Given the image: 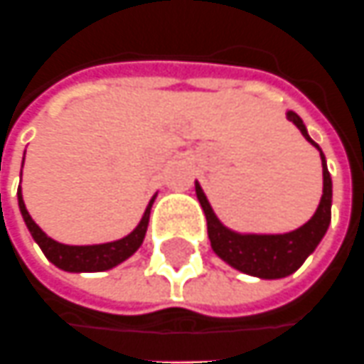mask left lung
Returning a JSON list of instances; mask_svg holds the SVG:
<instances>
[{"label":"left lung","instance_id":"obj_1","mask_svg":"<svg viewBox=\"0 0 364 364\" xmlns=\"http://www.w3.org/2000/svg\"><path fill=\"white\" fill-rule=\"evenodd\" d=\"M287 119L301 130L303 136L309 140L315 149H319V144L307 134V129H305L303 120L299 119V114L289 110ZM321 164H323V196H321L319 208L307 224L301 225L299 230H293L289 234H235V232L220 224V220L215 218L212 208L208 204L202 188H200V184H196V196L202 204L204 214H206L208 237H210V244L214 247L215 254L235 269L255 275V277H262V279H279V277L297 272L301 267V263L307 259V255L313 254V250L319 245L331 222L333 184H331V174L327 170V162H325L323 152H321Z\"/></svg>","mask_w":364,"mask_h":364}]
</instances>
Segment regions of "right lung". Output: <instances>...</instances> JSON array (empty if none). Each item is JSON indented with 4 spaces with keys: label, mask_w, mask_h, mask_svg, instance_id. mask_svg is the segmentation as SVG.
<instances>
[{
    "label": "right lung",
    "mask_w": 364,
    "mask_h": 364,
    "mask_svg": "<svg viewBox=\"0 0 364 364\" xmlns=\"http://www.w3.org/2000/svg\"><path fill=\"white\" fill-rule=\"evenodd\" d=\"M17 200H19L21 215H23L25 224L29 228L33 240L43 250L47 259L55 263L57 267L65 269V272H105V269H110V267L119 265L120 262H124L127 257H130L139 250L142 240H144L146 228H149L150 208H152V202H154V198H152L146 212L142 215V220H140V224L134 228V232H130L122 240L99 245H65L55 242L51 237H47L43 230L31 220V215H29L23 204V198H21V188H17Z\"/></svg>",
    "instance_id": "right-lung-1"
}]
</instances>
